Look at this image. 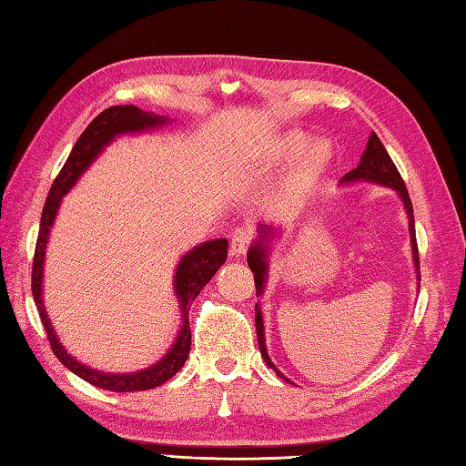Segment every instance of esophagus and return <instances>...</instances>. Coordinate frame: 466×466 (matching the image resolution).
Wrapping results in <instances>:
<instances>
[{"label":"esophagus","instance_id":"obj_1","mask_svg":"<svg viewBox=\"0 0 466 466\" xmlns=\"http://www.w3.org/2000/svg\"><path fill=\"white\" fill-rule=\"evenodd\" d=\"M250 240H252L250 230H246V228H236V230L232 232V238H230L232 256H244L246 250H248Z\"/></svg>","mask_w":466,"mask_h":466}]
</instances>
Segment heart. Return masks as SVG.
<instances>
[{
  "instance_id": "obj_1",
  "label": "heart",
  "mask_w": 466,
  "mask_h": 466,
  "mask_svg": "<svg viewBox=\"0 0 466 466\" xmlns=\"http://www.w3.org/2000/svg\"><path fill=\"white\" fill-rule=\"evenodd\" d=\"M270 162L274 166L294 162L284 186V194L289 200H300L329 170L332 162V147L322 137L309 142V136L304 132L289 130L274 140L270 147Z\"/></svg>"
}]
</instances>
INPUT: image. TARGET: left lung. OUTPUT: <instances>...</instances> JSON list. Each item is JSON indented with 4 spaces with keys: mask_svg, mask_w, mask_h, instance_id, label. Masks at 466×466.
I'll return each mask as SVG.
<instances>
[{
    "mask_svg": "<svg viewBox=\"0 0 466 466\" xmlns=\"http://www.w3.org/2000/svg\"><path fill=\"white\" fill-rule=\"evenodd\" d=\"M356 182H369V184H379L384 187H390L399 194L400 202L404 206V212H407L409 218V234H410V250H412V264H414V272H417V280H419V289H420V272H419V248H417V234H414V216H412V202L407 192V186H404L402 177L397 170V166L390 160L389 152L384 150L382 142L379 140V136L374 132L370 134L369 142H366V147L362 152V157L359 166L346 174L340 184L349 186V184H356ZM282 232L280 226H268V224H258L256 228V238L252 242V246L248 248V266L250 270L254 272V284H256V296H262L266 282H268V258L272 252V242L279 238ZM254 316H256V334H258V346H260V354L264 362L270 366V369L284 379L286 382H290L286 376L276 369V364L270 360L268 350H266V336H264V319H262V310L260 304H256L254 309Z\"/></svg>",
    "mask_w": 466,
    "mask_h": 466,
    "instance_id": "8db88e82",
    "label": "left lung"
}]
</instances>
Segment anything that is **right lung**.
<instances>
[{
  "instance_id": "add662e5",
  "label": "right lung",
  "mask_w": 466,
  "mask_h": 466,
  "mask_svg": "<svg viewBox=\"0 0 466 466\" xmlns=\"http://www.w3.org/2000/svg\"><path fill=\"white\" fill-rule=\"evenodd\" d=\"M172 117L157 116L154 112H144L137 106H112L104 110L100 116H96L92 124L86 127L80 140L69 152L67 160L57 177L52 184V190L47 194V200L42 212V222H39V234L35 244V256H34V270H32V292L37 306L39 319H42L47 340L52 344V350L57 356L67 370L80 376L86 382H90L97 389L114 390V392H136V390H150L156 386L170 380L172 376L182 369L184 362L190 354V320H187V310H190L192 302L198 299V294L204 286L212 280V276L218 268L226 262L228 256V240L216 238L194 246L187 250L180 262L176 264L174 272V296L177 299V309L182 312L180 330H177L176 339L170 349L162 356L160 360L146 366L142 370L134 372H106L97 370L80 362L76 356L66 350V346L59 342V336L54 330V324L49 320L47 310L44 306V264H46V248L49 242V234H52L54 222L62 206L64 196L72 190L77 180L86 174L102 152L110 146L116 137L120 136H136L144 132H152L156 127H162L170 124Z\"/></svg>"
}]
</instances>
